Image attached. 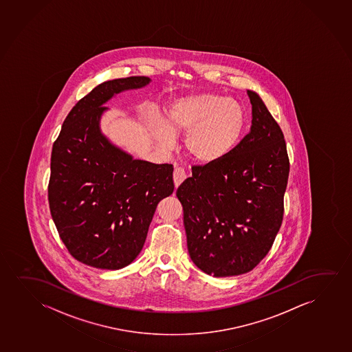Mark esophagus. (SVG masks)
<instances>
[{
	"mask_svg": "<svg viewBox=\"0 0 352 352\" xmlns=\"http://www.w3.org/2000/svg\"><path fill=\"white\" fill-rule=\"evenodd\" d=\"M174 183H175V187L177 188L181 183L186 179V177H187V175H186V171L182 169V168H178V166H176L174 170Z\"/></svg>",
	"mask_w": 352,
	"mask_h": 352,
	"instance_id": "34e87169",
	"label": "esophagus"
}]
</instances>
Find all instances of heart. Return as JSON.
Segmentation results:
<instances>
[{
	"mask_svg": "<svg viewBox=\"0 0 352 352\" xmlns=\"http://www.w3.org/2000/svg\"><path fill=\"white\" fill-rule=\"evenodd\" d=\"M245 124V110L234 99L213 94H192L173 103L165 124L155 122L153 136L162 147L170 148L174 136L187 133V155L197 163L214 164L239 145Z\"/></svg>",
	"mask_w": 352,
	"mask_h": 352,
	"instance_id": "heart-1",
	"label": "heart"
}]
</instances>
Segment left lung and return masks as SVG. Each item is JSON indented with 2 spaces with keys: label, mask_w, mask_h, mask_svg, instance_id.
I'll list each match as a JSON object with an SVG mask.
<instances>
[{
  "label": "left lung",
  "mask_w": 352,
  "mask_h": 352,
  "mask_svg": "<svg viewBox=\"0 0 352 352\" xmlns=\"http://www.w3.org/2000/svg\"><path fill=\"white\" fill-rule=\"evenodd\" d=\"M252 126L226 158L194 165L177 188L188 252L213 276L252 271L272 248L290 171L284 134L258 94L247 91Z\"/></svg>",
  "instance_id": "1"
}]
</instances>
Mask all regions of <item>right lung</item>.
Masks as SVG:
<instances>
[{
  "mask_svg": "<svg viewBox=\"0 0 352 352\" xmlns=\"http://www.w3.org/2000/svg\"><path fill=\"white\" fill-rule=\"evenodd\" d=\"M150 81L129 76L98 85L67 115L52 145V221L72 256L92 267L120 270L133 263L158 202L174 192L173 165L133 160L99 128L109 99Z\"/></svg>",
  "mask_w": 352,
  "mask_h": 352,
  "instance_id": "obj_1",
  "label": "right lung"
}]
</instances>
